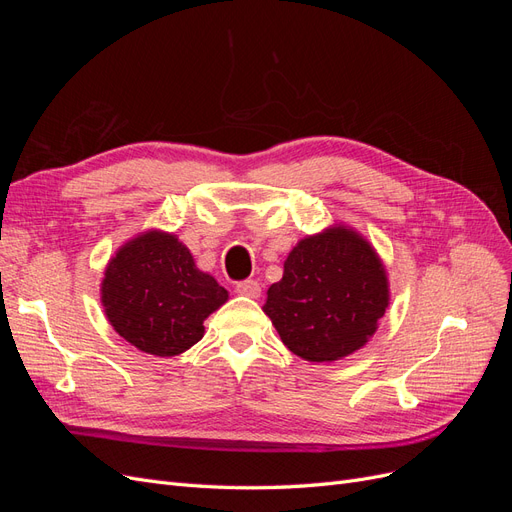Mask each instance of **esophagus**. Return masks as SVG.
Returning a JSON list of instances; mask_svg holds the SVG:
<instances>
[{
    "label": "esophagus",
    "instance_id": "34e87169",
    "mask_svg": "<svg viewBox=\"0 0 512 512\" xmlns=\"http://www.w3.org/2000/svg\"><path fill=\"white\" fill-rule=\"evenodd\" d=\"M235 290L243 297H250V299H258L260 297V284L256 280H243L235 286Z\"/></svg>",
    "mask_w": 512,
    "mask_h": 512
}]
</instances>
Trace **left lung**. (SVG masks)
Instances as JSON below:
<instances>
[{"mask_svg": "<svg viewBox=\"0 0 512 512\" xmlns=\"http://www.w3.org/2000/svg\"><path fill=\"white\" fill-rule=\"evenodd\" d=\"M386 307L380 256L359 232L335 224L292 247L262 309L290 352L333 363L369 342Z\"/></svg>", "mask_w": 512, "mask_h": 512, "instance_id": "left-lung-1", "label": "left lung"}]
</instances>
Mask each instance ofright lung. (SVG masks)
<instances>
[{
    "label": "right lung",
    "instance_id": "1",
    "mask_svg": "<svg viewBox=\"0 0 512 512\" xmlns=\"http://www.w3.org/2000/svg\"><path fill=\"white\" fill-rule=\"evenodd\" d=\"M100 294L113 329L156 356H175L200 342L205 318L228 301V292L194 265L188 247L162 230L119 247Z\"/></svg>",
    "mask_w": 512,
    "mask_h": 512
}]
</instances>
